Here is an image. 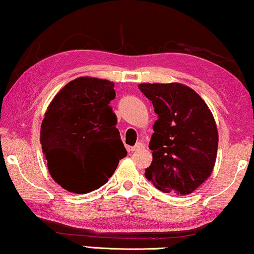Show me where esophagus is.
Segmentation results:
<instances>
[{
	"label": "esophagus",
	"mask_w": 254,
	"mask_h": 254,
	"mask_svg": "<svg viewBox=\"0 0 254 254\" xmlns=\"http://www.w3.org/2000/svg\"><path fill=\"white\" fill-rule=\"evenodd\" d=\"M144 148V145H143V143H141V142H138V143H136V144L134 145V146H131V151H139V150L141 149H143Z\"/></svg>",
	"instance_id": "obj_1"
}]
</instances>
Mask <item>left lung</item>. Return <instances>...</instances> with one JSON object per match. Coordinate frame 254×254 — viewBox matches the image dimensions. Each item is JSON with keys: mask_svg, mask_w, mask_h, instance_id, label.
<instances>
[{"mask_svg": "<svg viewBox=\"0 0 254 254\" xmlns=\"http://www.w3.org/2000/svg\"><path fill=\"white\" fill-rule=\"evenodd\" d=\"M152 102L154 121L146 179L158 189L185 196L211 175L218 151L214 118L201 97L181 83H141Z\"/></svg>", "mask_w": 254, "mask_h": 254, "instance_id": "obj_1", "label": "left lung"}]
</instances>
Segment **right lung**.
Listing matches in <instances>:
<instances>
[{"mask_svg": "<svg viewBox=\"0 0 254 254\" xmlns=\"http://www.w3.org/2000/svg\"><path fill=\"white\" fill-rule=\"evenodd\" d=\"M113 82L82 76L68 82L48 106L42 151L55 181L75 193L101 188L127 156L110 101Z\"/></svg>", "mask_w": 254, "mask_h": 254, "instance_id": "right-lung-1", "label": "right lung"}]
</instances>
